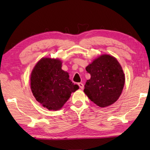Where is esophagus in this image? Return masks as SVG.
<instances>
[{"mask_svg":"<svg viewBox=\"0 0 150 150\" xmlns=\"http://www.w3.org/2000/svg\"><path fill=\"white\" fill-rule=\"evenodd\" d=\"M78 85H79V86L80 87V88L81 89V90H82V89L84 88V84H82V83H81V82H79V83L78 84Z\"/></svg>","mask_w":150,"mask_h":150,"instance_id":"34e87169","label":"esophagus"}]
</instances>
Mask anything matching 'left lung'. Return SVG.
<instances>
[{
    "label": "left lung",
    "instance_id": "obj_1",
    "mask_svg": "<svg viewBox=\"0 0 150 150\" xmlns=\"http://www.w3.org/2000/svg\"><path fill=\"white\" fill-rule=\"evenodd\" d=\"M86 70L91 77L86 82L84 92L92 102L105 108L119 99L125 84V75L115 57L103 54L86 67Z\"/></svg>",
    "mask_w": 150,
    "mask_h": 150
}]
</instances>
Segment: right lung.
Wrapping results in <instances>:
<instances>
[{
	"label": "right lung",
	"mask_w": 150,
	"mask_h": 150,
	"mask_svg": "<svg viewBox=\"0 0 150 150\" xmlns=\"http://www.w3.org/2000/svg\"><path fill=\"white\" fill-rule=\"evenodd\" d=\"M59 59L42 57L31 71L30 86L33 96L44 108L49 110L61 109L79 88L69 80V73L62 69Z\"/></svg>",
	"instance_id": "1"
}]
</instances>
